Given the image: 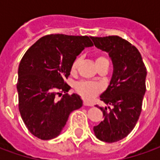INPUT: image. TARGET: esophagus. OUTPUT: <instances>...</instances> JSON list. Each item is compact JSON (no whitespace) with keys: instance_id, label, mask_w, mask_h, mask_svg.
<instances>
[{"instance_id":"esophagus-1","label":"esophagus","mask_w":160,"mask_h":160,"mask_svg":"<svg viewBox=\"0 0 160 160\" xmlns=\"http://www.w3.org/2000/svg\"><path fill=\"white\" fill-rule=\"evenodd\" d=\"M83 104L85 105V106H92V105H93V104H92V103L88 102L87 100H84L83 101Z\"/></svg>"}]
</instances>
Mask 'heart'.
Returning <instances> with one entry per match:
<instances>
[{
    "label": "heart",
    "mask_w": 160,
    "mask_h": 160,
    "mask_svg": "<svg viewBox=\"0 0 160 160\" xmlns=\"http://www.w3.org/2000/svg\"><path fill=\"white\" fill-rule=\"evenodd\" d=\"M107 60L104 56H99L96 58V64L102 61ZM80 59L76 58L74 60L71 65V72L74 73L76 72L77 68L80 64ZM75 90L80 96H82L84 98L87 99H92L95 96H97L98 94L103 90V86L100 83L98 82H92V81H80L79 83L76 84L75 86Z\"/></svg>",
    "instance_id": "obj_1"
}]
</instances>
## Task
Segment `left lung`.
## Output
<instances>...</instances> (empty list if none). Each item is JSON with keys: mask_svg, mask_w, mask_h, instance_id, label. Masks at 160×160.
<instances>
[{"mask_svg": "<svg viewBox=\"0 0 160 160\" xmlns=\"http://www.w3.org/2000/svg\"><path fill=\"white\" fill-rule=\"evenodd\" d=\"M98 49L106 51L113 63V74L100 100L104 120L94 126V134L104 142H116L134 129L140 118L146 92L147 68L136 47L118 36L91 38ZM112 105V108L109 107Z\"/></svg>", "mask_w": 160, "mask_h": 160, "instance_id": "1", "label": "left lung"}]
</instances>
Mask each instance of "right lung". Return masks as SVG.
<instances>
[{"label": "right lung", "instance_id": "obj_1", "mask_svg": "<svg viewBox=\"0 0 160 160\" xmlns=\"http://www.w3.org/2000/svg\"><path fill=\"white\" fill-rule=\"evenodd\" d=\"M93 45L87 36L50 34L27 49L19 62L17 91L19 110L24 123L41 140L58 136L70 113L82 106L79 95L67 93L65 80L71 65L87 47ZM65 93L58 101L57 95Z\"/></svg>", "mask_w": 160, "mask_h": 160}]
</instances>
